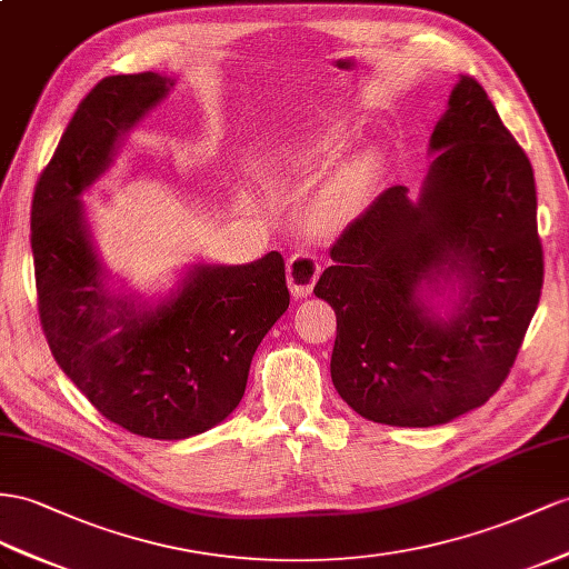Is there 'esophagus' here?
I'll return each instance as SVG.
<instances>
[{"mask_svg":"<svg viewBox=\"0 0 569 569\" xmlns=\"http://www.w3.org/2000/svg\"><path fill=\"white\" fill-rule=\"evenodd\" d=\"M319 271L322 267L317 264V259L310 254H293L288 259L286 276H288V288L296 298H308L312 293V286L319 279Z\"/></svg>","mask_w":569,"mask_h":569,"instance_id":"esophagus-1","label":"esophagus"}]
</instances>
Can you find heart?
I'll return each mask as SVG.
<instances>
[{
  "instance_id": "b5f03b06",
  "label": "heart",
  "mask_w": 569,
  "mask_h": 569,
  "mask_svg": "<svg viewBox=\"0 0 569 569\" xmlns=\"http://www.w3.org/2000/svg\"><path fill=\"white\" fill-rule=\"evenodd\" d=\"M346 129L329 122L271 146L259 158V168L269 180L281 184L308 180L346 149ZM377 174H380V156L370 149L341 158L315 189L308 207L310 223L322 232H333L356 221L368 207Z\"/></svg>"
}]
</instances>
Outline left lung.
<instances>
[{
	"instance_id": "8db88e82",
	"label": "left lung",
	"mask_w": 569,
	"mask_h": 569,
	"mask_svg": "<svg viewBox=\"0 0 569 569\" xmlns=\"http://www.w3.org/2000/svg\"><path fill=\"white\" fill-rule=\"evenodd\" d=\"M416 199L389 187L331 247V382L356 413L445 426L500 389L543 286L536 182L473 77L437 120Z\"/></svg>"
}]
</instances>
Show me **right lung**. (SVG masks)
Segmentation results:
<instances>
[{"instance_id":"add662e5","label":"right lung","mask_w":569,"mask_h":569,"mask_svg":"<svg viewBox=\"0 0 569 569\" xmlns=\"http://www.w3.org/2000/svg\"><path fill=\"white\" fill-rule=\"evenodd\" d=\"M172 86L156 71L100 81L42 170L31 211L38 310L57 366L108 420L151 440L223 423L290 302L279 252L250 264L192 261L156 296L129 288L100 257L81 197Z\"/></svg>"}]
</instances>
